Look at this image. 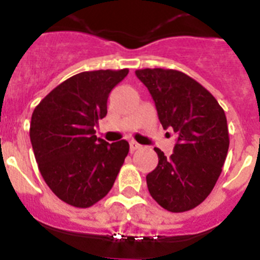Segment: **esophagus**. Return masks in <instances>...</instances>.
<instances>
[{"label": "esophagus", "mask_w": 260, "mask_h": 260, "mask_svg": "<svg viewBox=\"0 0 260 260\" xmlns=\"http://www.w3.org/2000/svg\"><path fill=\"white\" fill-rule=\"evenodd\" d=\"M138 148H141V144L137 143L135 141L130 142V151H132V152H134V151L138 150Z\"/></svg>", "instance_id": "esophagus-1"}]
</instances>
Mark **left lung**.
<instances>
[{"label":"left lung","instance_id":"left-lung-1","mask_svg":"<svg viewBox=\"0 0 260 260\" xmlns=\"http://www.w3.org/2000/svg\"><path fill=\"white\" fill-rule=\"evenodd\" d=\"M135 75L148 88L162 127L177 135L171 157L155 148L158 164L147 174L151 197L171 212L195 208L212 191L229 148L226 117L197 80L171 69H142Z\"/></svg>","mask_w":260,"mask_h":260}]
</instances>
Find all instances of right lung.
Instances as JSON below:
<instances>
[{"mask_svg": "<svg viewBox=\"0 0 260 260\" xmlns=\"http://www.w3.org/2000/svg\"><path fill=\"white\" fill-rule=\"evenodd\" d=\"M128 74L83 71L62 82L35 108L29 138L41 176L65 203L87 208L110 191L128 153L126 141L96 137L110 91Z\"/></svg>", "mask_w": 260, "mask_h": 260, "instance_id": "right-lung-1", "label": "right lung"}]
</instances>
